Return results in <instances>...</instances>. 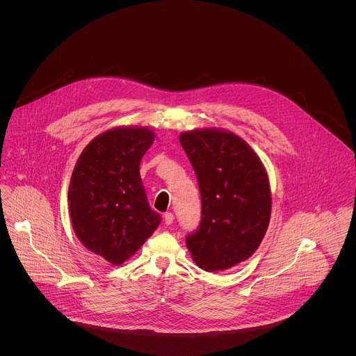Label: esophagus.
Returning <instances> with one entry per match:
<instances>
[{"mask_svg": "<svg viewBox=\"0 0 356 356\" xmlns=\"http://www.w3.org/2000/svg\"><path fill=\"white\" fill-rule=\"evenodd\" d=\"M163 216H164L165 225H171L174 222V213L172 212H165Z\"/></svg>", "mask_w": 356, "mask_h": 356, "instance_id": "34e87169", "label": "esophagus"}]
</instances>
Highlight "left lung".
<instances>
[{"mask_svg":"<svg viewBox=\"0 0 356 356\" xmlns=\"http://www.w3.org/2000/svg\"><path fill=\"white\" fill-rule=\"evenodd\" d=\"M202 196L199 227L186 236L193 260L207 271L227 270L254 254L270 220L266 170L252 148L233 133H182Z\"/></svg>","mask_w":356,"mask_h":356,"instance_id":"obj_1","label":"left lung"}]
</instances>
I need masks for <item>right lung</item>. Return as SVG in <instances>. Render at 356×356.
I'll return each mask as SVG.
<instances>
[{"mask_svg":"<svg viewBox=\"0 0 356 356\" xmlns=\"http://www.w3.org/2000/svg\"><path fill=\"white\" fill-rule=\"evenodd\" d=\"M153 138L143 127L108 130L90 141L72 171V227L88 250L112 264L136 254L161 222L149 207L140 175L141 159Z\"/></svg>","mask_w":356,"mask_h":356,"instance_id":"1","label":"right lung"}]
</instances>
